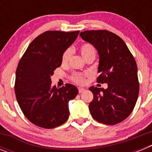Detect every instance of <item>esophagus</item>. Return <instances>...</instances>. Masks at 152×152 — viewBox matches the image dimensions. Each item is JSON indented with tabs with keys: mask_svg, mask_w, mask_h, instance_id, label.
Returning a JSON list of instances; mask_svg holds the SVG:
<instances>
[{
	"mask_svg": "<svg viewBox=\"0 0 152 152\" xmlns=\"http://www.w3.org/2000/svg\"><path fill=\"white\" fill-rule=\"evenodd\" d=\"M84 91H85V89H84V88H78L79 93H83Z\"/></svg>",
	"mask_w": 152,
	"mask_h": 152,
	"instance_id": "obj_1",
	"label": "esophagus"
}]
</instances>
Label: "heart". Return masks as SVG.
<instances>
[{
	"label": "heart",
	"mask_w": 152,
	"mask_h": 152,
	"mask_svg": "<svg viewBox=\"0 0 152 152\" xmlns=\"http://www.w3.org/2000/svg\"><path fill=\"white\" fill-rule=\"evenodd\" d=\"M80 54L84 58V60L88 59L89 58L96 56V49L94 45L90 43H84L80 46ZM72 55V49H68L64 51L61 56V63L63 64H66L70 58V56ZM72 80L75 83L79 84H82L84 83V75L80 73H75L72 77Z\"/></svg>",
	"instance_id": "obj_1"
}]
</instances>
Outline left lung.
<instances>
[{"label": "left lung", "mask_w": 152, "mask_h": 152, "mask_svg": "<svg viewBox=\"0 0 152 152\" xmlns=\"http://www.w3.org/2000/svg\"><path fill=\"white\" fill-rule=\"evenodd\" d=\"M80 37L92 44L99 55L98 83L107 88H89L94 99L89 104L93 118L99 123L115 125L128 117L139 96V84L135 60L125 42L107 30L81 32Z\"/></svg>", "instance_id": "8db88e82"}]
</instances>
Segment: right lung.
Instances as JSON below:
<instances>
[{"label": "right lung", "instance_id": "right-lung-1", "mask_svg": "<svg viewBox=\"0 0 152 152\" xmlns=\"http://www.w3.org/2000/svg\"><path fill=\"white\" fill-rule=\"evenodd\" d=\"M79 31H46L33 40L16 71V97L28 120L42 128L62 125L69 116L68 102L78 94L73 84L58 88L51 76L61 66V56L73 43Z\"/></svg>", "mask_w": 152, "mask_h": 152}]
</instances>
